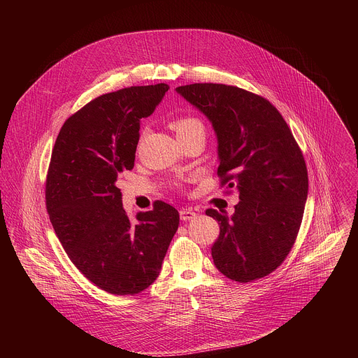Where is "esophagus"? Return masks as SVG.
Returning a JSON list of instances; mask_svg holds the SVG:
<instances>
[{
	"label": "esophagus",
	"mask_w": 358,
	"mask_h": 358,
	"mask_svg": "<svg viewBox=\"0 0 358 358\" xmlns=\"http://www.w3.org/2000/svg\"><path fill=\"white\" fill-rule=\"evenodd\" d=\"M196 217V214L192 211V210H187V208H182L180 211V218L181 221H189V220H194Z\"/></svg>",
	"instance_id": "1"
}]
</instances>
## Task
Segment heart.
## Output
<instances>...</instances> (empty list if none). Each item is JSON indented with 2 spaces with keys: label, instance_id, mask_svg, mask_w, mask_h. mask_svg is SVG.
<instances>
[{
  "label": "heart",
  "instance_id": "1",
  "mask_svg": "<svg viewBox=\"0 0 358 358\" xmlns=\"http://www.w3.org/2000/svg\"><path fill=\"white\" fill-rule=\"evenodd\" d=\"M171 127L176 130L177 136L188 134L192 131H202L203 133V124L199 119L192 117V116H182L176 120H173Z\"/></svg>",
  "mask_w": 358,
  "mask_h": 358
}]
</instances>
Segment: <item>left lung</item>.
<instances>
[{
  "label": "left lung",
  "mask_w": 358,
  "mask_h": 358,
  "mask_svg": "<svg viewBox=\"0 0 358 358\" xmlns=\"http://www.w3.org/2000/svg\"><path fill=\"white\" fill-rule=\"evenodd\" d=\"M206 115L218 138L221 185L236 187L232 217L211 248L217 269L246 283L272 273L296 241L308 199V169L287 123L265 97L236 86L192 83L176 89Z\"/></svg>",
  "instance_id": "obj_1"
}]
</instances>
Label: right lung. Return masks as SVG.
<instances>
[{
  "label": "right lung",
  "mask_w": 358,
  "mask_h": 358,
  "mask_svg": "<svg viewBox=\"0 0 358 358\" xmlns=\"http://www.w3.org/2000/svg\"><path fill=\"white\" fill-rule=\"evenodd\" d=\"M169 89L131 86L93 99L64 123L52 150L50 224L73 265L112 294H136L155 282L178 229V211L163 201L130 218L116 185L119 173L134 167L140 120Z\"/></svg>",
  "instance_id": "right-lung-1"
}]
</instances>
